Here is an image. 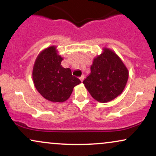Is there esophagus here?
<instances>
[{
  "label": "esophagus",
  "instance_id": "obj_1",
  "mask_svg": "<svg viewBox=\"0 0 156 156\" xmlns=\"http://www.w3.org/2000/svg\"><path fill=\"white\" fill-rule=\"evenodd\" d=\"M79 79L80 80V81H83V79H84V76H80V78H79Z\"/></svg>",
  "mask_w": 156,
  "mask_h": 156
}]
</instances>
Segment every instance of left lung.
<instances>
[{
  "mask_svg": "<svg viewBox=\"0 0 156 156\" xmlns=\"http://www.w3.org/2000/svg\"><path fill=\"white\" fill-rule=\"evenodd\" d=\"M90 69V74L83 83L95 101L108 103L122 93L129 72L114 51L103 48L101 54L94 58Z\"/></svg>",
  "mask_w": 156,
  "mask_h": 156,
  "instance_id": "left-lung-1",
  "label": "left lung"
}]
</instances>
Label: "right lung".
I'll return each instance as SVG.
<instances>
[{
    "label": "right lung",
    "instance_id": "right-lung-1",
    "mask_svg": "<svg viewBox=\"0 0 156 156\" xmlns=\"http://www.w3.org/2000/svg\"><path fill=\"white\" fill-rule=\"evenodd\" d=\"M62 60L56 46H50L39 53L32 70L35 88L44 98L53 103L67 101L74 87L80 83L78 78L72 76L69 68L62 67Z\"/></svg>",
    "mask_w": 156,
    "mask_h": 156
}]
</instances>
